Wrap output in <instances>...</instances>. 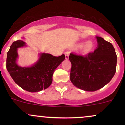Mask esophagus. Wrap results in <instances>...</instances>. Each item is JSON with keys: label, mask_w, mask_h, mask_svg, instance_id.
<instances>
[{"label": "esophagus", "mask_w": 125, "mask_h": 125, "mask_svg": "<svg viewBox=\"0 0 125 125\" xmlns=\"http://www.w3.org/2000/svg\"><path fill=\"white\" fill-rule=\"evenodd\" d=\"M64 54H65L66 59H68L69 56V52H66L64 53Z\"/></svg>", "instance_id": "34e87169"}]
</instances>
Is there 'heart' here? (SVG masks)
Returning <instances> with one entry per match:
<instances>
[{"instance_id":"1","label":"heart","mask_w":125,"mask_h":125,"mask_svg":"<svg viewBox=\"0 0 125 125\" xmlns=\"http://www.w3.org/2000/svg\"><path fill=\"white\" fill-rule=\"evenodd\" d=\"M79 46L82 47L83 51L84 52L87 53L92 51L93 47H94V44H93V43L91 41H87L84 43L83 44H80Z\"/></svg>"}]
</instances>
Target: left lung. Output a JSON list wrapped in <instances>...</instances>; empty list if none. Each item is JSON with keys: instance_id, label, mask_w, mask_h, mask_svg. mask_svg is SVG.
<instances>
[{"instance_id": "1", "label": "left lung", "mask_w": 125, "mask_h": 125, "mask_svg": "<svg viewBox=\"0 0 125 125\" xmlns=\"http://www.w3.org/2000/svg\"><path fill=\"white\" fill-rule=\"evenodd\" d=\"M97 47L86 55L70 54L71 81L85 91H96L106 85L116 71L117 55L113 45L96 36Z\"/></svg>"}]
</instances>
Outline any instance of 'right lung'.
Masks as SVG:
<instances>
[{
  "label": "right lung",
  "instance_id": "1",
  "mask_svg": "<svg viewBox=\"0 0 125 125\" xmlns=\"http://www.w3.org/2000/svg\"><path fill=\"white\" fill-rule=\"evenodd\" d=\"M21 40L13 43L8 52L6 68L10 75L23 89L36 92L49 87L53 81V74L57 67L65 59L64 54L56 57L48 53H41L35 64L31 67H21L16 63L18 48L25 46Z\"/></svg>",
  "mask_w": 125,
  "mask_h": 125
}]
</instances>
